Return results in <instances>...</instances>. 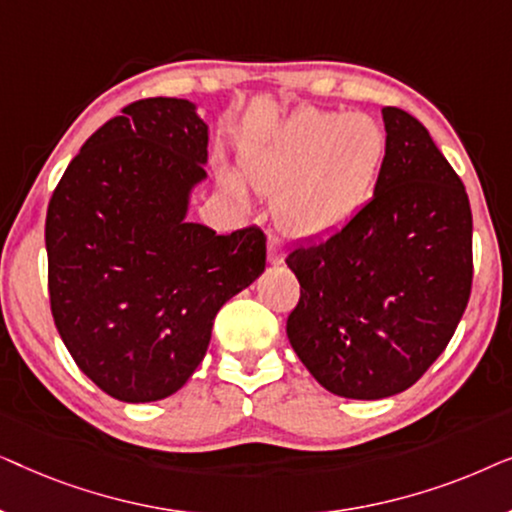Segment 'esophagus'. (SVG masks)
I'll return each instance as SVG.
<instances>
[{
	"label": "esophagus",
	"instance_id": "1",
	"mask_svg": "<svg viewBox=\"0 0 512 512\" xmlns=\"http://www.w3.org/2000/svg\"><path fill=\"white\" fill-rule=\"evenodd\" d=\"M284 261V247L282 244H279L277 240H268V263L270 265H279Z\"/></svg>",
	"mask_w": 512,
	"mask_h": 512
}]
</instances>
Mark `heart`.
<instances>
[{
    "label": "heart",
    "instance_id": "obj_1",
    "mask_svg": "<svg viewBox=\"0 0 512 512\" xmlns=\"http://www.w3.org/2000/svg\"><path fill=\"white\" fill-rule=\"evenodd\" d=\"M387 137L366 114L305 107L242 151V174L258 193L275 195L286 235L319 240L366 207L380 177ZM230 198L244 202L242 179L221 174Z\"/></svg>",
    "mask_w": 512,
    "mask_h": 512
}]
</instances>
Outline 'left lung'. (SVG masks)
I'll use <instances>...</instances> for the list:
<instances>
[{
  "label": "left lung",
  "instance_id": "obj_1",
  "mask_svg": "<svg viewBox=\"0 0 512 512\" xmlns=\"http://www.w3.org/2000/svg\"><path fill=\"white\" fill-rule=\"evenodd\" d=\"M387 151L373 200L286 265L300 300L286 321L293 352L326 391L380 401L412 387L443 354L473 282L466 188L429 130L384 107Z\"/></svg>",
  "mask_w": 512,
  "mask_h": 512
}]
</instances>
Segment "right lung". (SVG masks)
<instances>
[{
    "label": "right lung",
    "mask_w": 512,
    "mask_h": 512,
    "mask_svg": "<svg viewBox=\"0 0 512 512\" xmlns=\"http://www.w3.org/2000/svg\"><path fill=\"white\" fill-rule=\"evenodd\" d=\"M209 125L177 97L132 102L62 174L46 214L51 312L76 366L125 403L172 396L216 312L265 270L258 228L188 221Z\"/></svg>",
    "instance_id": "add662e5"
}]
</instances>
